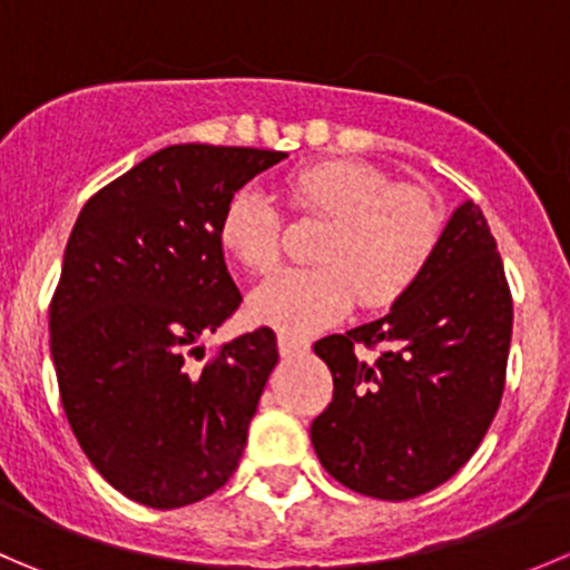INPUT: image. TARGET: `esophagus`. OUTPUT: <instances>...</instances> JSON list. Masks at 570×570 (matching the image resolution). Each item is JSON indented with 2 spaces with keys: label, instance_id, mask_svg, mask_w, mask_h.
<instances>
[{
  "label": "esophagus",
  "instance_id": "34e87169",
  "mask_svg": "<svg viewBox=\"0 0 570 570\" xmlns=\"http://www.w3.org/2000/svg\"><path fill=\"white\" fill-rule=\"evenodd\" d=\"M278 351H281V356H284V358L297 356V353L308 351V342L297 340V336H292V334H278Z\"/></svg>",
  "mask_w": 570,
  "mask_h": 570
}]
</instances>
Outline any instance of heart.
<instances>
[{"instance_id": "b5f03b06", "label": "heart", "mask_w": 570, "mask_h": 570, "mask_svg": "<svg viewBox=\"0 0 570 570\" xmlns=\"http://www.w3.org/2000/svg\"><path fill=\"white\" fill-rule=\"evenodd\" d=\"M289 208L325 223L314 247L320 267L289 269L250 295V317L284 334H317L358 297L367 312L395 306L423 278L443 239V214L429 189L395 184L384 169L331 158L286 180ZM225 253L267 275L284 258V214L256 189H239L219 219Z\"/></svg>"}]
</instances>
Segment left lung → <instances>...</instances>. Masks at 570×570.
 <instances>
[{"mask_svg":"<svg viewBox=\"0 0 570 570\" xmlns=\"http://www.w3.org/2000/svg\"><path fill=\"white\" fill-rule=\"evenodd\" d=\"M510 340L504 262L488 219L468 200L423 278L390 314L314 342L334 375V397L312 423L325 471L381 501L449 482L499 412Z\"/></svg>","mask_w":570,"mask_h":570,"instance_id":"1","label":"left lung"}]
</instances>
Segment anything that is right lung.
I'll use <instances>...</instances> for the list:
<instances>
[{"mask_svg": "<svg viewBox=\"0 0 570 570\" xmlns=\"http://www.w3.org/2000/svg\"><path fill=\"white\" fill-rule=\"evenodd\" d=\"M284 153L173 145L82 206L49 303V347L66 420L99 476L153 510L223 488L278 362L273 328L195 342L239 308L219 219Z\"/></svg>", "mask_w": 570, "mask_h": 570, "instance_id": "obj_1", "label": "right lung"}]
</instances>
